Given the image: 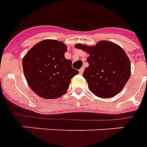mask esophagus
Returning a JSON list of instances; mask_svg holds the SVG:
<instances>
[{
  "instance_id": "34e87169",
  "label": "esophagus",
  "mask_w": 147,
  "mask_h": 147,
  "mask_svg": "<svg viewBox=\"0 0 147 147\" xmlns=\"http://www.w3.org/2000/svg\"><path fill=\"white\" fill-rule=\"evenodd\" d=\"M83 72H84V68L82 67V68L79 69V73H80V74H83Z\"/></svg>"
}]
</instances>
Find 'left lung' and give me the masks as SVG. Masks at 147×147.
I'll list each match as a JSON object with an SVG mask.
<instances>
[{
	"label": "left lung",
	"mask_w": 147,
	"mask_h": 147,
	"mask_svg": "<svg viewBox=\"0 0 147 147\" xmlns=\"http://www.w3.org/2000/svg\"><path fill=\"white\" fill-rule=\"evenodd\" d=\"M75 47L88 54L83 77L94 95L111 98L121 92L131 76L130 59L121 47L102 40L94 46L77 43Z\"/></svg>",
	"instance_id": "left-lung-1"
}]
</instances>
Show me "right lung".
Masks as SVG:
<instances>
[{
  "instance_id": "1",
  "label": "right lung",
  "mask_w": 147,
  "mask_h": 147,
  "mask_svg": "<svg viewBox=\"0 0 147 147\" xmlns=\"http://www.w3.org/2000/svg\"><path fill=\"white\" fill-rule=\"evenodd\" d=\"M67 46L55 39L36 43L23 58V69L28 85L38 96L56 99L68 90L71 79L79 72L65 58Z\"/></svg>"
}]
</instances>
